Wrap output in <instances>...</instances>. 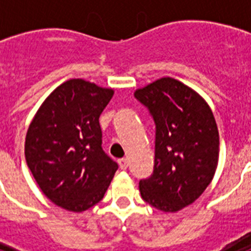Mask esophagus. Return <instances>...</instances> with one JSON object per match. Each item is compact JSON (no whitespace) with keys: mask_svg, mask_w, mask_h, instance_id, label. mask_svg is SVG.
Returning <instances> with one entry per match:
<instances>
[{"mask_svg":"<svg viewBox=\"0 0 251 251\" xmlns=\"http://www.w3.org/2000/svg\"><path fill=\"white\" fill-rule=\"evenodd\" d=\"M118 164H120V168H121V169H126V168H127V165H129V161H127V159H126V157H122V159H120V160H118Z\"/></svg>","mask_w":251,"mask_h":251,"instance_id":"34e87169","label":"esophagus"}]
</instances>
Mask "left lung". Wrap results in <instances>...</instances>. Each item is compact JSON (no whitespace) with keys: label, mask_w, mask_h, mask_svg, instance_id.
Segmentation results:
<instances>
[{"label":"left lung","mask_w":251,"mask_h":251,"mask_svg":"<svg viewBox=\"0 0 251 251\" xmlns=\"http://www.w3.org/2000/svg\"><path fill=\"white\" fill-rule=\"evenodd\" d=\"M134 96L156 125L155 165L139 181L142 198L163 212H177L202 195L219 161V130L210 105L182 82L165 76Z\"/></svg>","instance_id":"1"}]
</instances>
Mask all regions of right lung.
Segmentation results:
<instances>
[{"mask_svg": "<svg viewBox=\"0 0 251 251\" xmlns=\"http://www.w3.org/2000/svg\"><path fill=\"white\" fill-rule=\"evenodd\" d=\"M113 94L84 79L66 80L29 124L27 165L45 197L64 210L83 212L100 202L117 171L101 149L99 124Z\"/></svg>", "mask_w": 251, "mask_h": 251, "instance_id": "right-lung-1", "label": "right lung"}]
</instances>
